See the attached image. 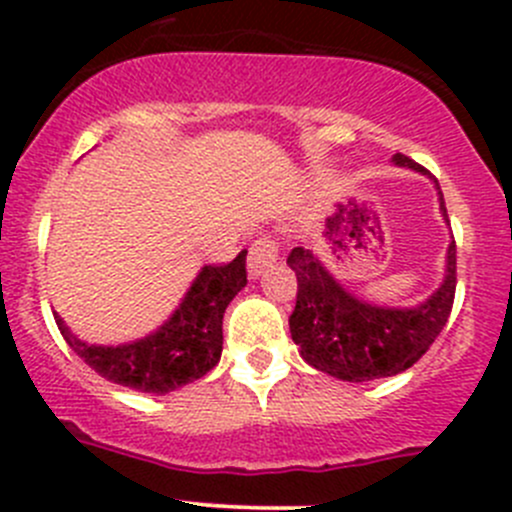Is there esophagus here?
I'll use <instances>...</instances> for the list:
<instances>
[{"mask_svg": "<svg viewBox=\"0 0 512 512\" xmlns=\"http://www.w3.org/2000/svg\"><path fill=\"white\" fill-rule=\"evenodd\" d=\"M277 260H280V242L272 240V237H260V240L252 242L250 255H247V275H250V280H257Z\"/></svg>", "mask_w": 512, "mask_h": 512, "instance_id": "34e87169", "label": "esophagus"}]
</instances>
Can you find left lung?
I'll use <instances>...</instances> for the list:
<instances>
[{"label":"left lung","instance_id":"left-lung-1","mask_svg":"<svg viewBox=\"0 0 512 512\" xmlns=\"http://www.w3.org/2000/svg\"><path fill=\"white\" fill-rule=\"evenodd\" d=\"M391 160L399 168L428 175L401 153ZM433 183L448 225L443 193L438 180ZM287 265L297 275V304L289 317V332L299 354L314 369L354 384L411 369L446 327L456 294V240L448 245L441 287L416 307H381L356 297L304 247L289 252Z\"/></svg>","mask_w":512,"mask_h":512}]
</instances>
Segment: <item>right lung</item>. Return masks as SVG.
Listing matches in <instances>:
<instances>
[{
    "label": "right lung",
    "instance_id": "right-lung-1",
    "mask_svg": "<svg viewBox=\"0 0 512 512\" xmlns=\"http://www.w3.org/2000/svg\"><path fill=\"white\" fill-rule=\"evenodd\" d=\"M247 250L230 265H205L156 332L128 344H89L54 312L61 337L103 379L143 394H168L208 374L223 354V314L247 285Z\"/></svg>",
    "mask_w": 512,
    "mask_h": 512
}]
</instances>
